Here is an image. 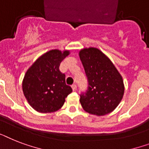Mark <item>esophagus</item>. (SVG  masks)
I'll return each mask as SVG.
<instances>
[{"mask_svg":"<svg viewBox=\"0 0 149 149\" xmlns=\"http://www.w3.org/2000/svg\"><path fill=\"white\" fill-rule=\"evenodd\" d=\"M72 90H73V91H75V90L77 89V85H76V84H72Z\"/></svg>","mask_w":149,"mask_h":149,"instance_id":"esophagus-1","label":"esophagus"}]
</instances>
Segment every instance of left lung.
Instances as JSON below:
<instances>
[{"mask_svg": "<svg viewBox=\"0 0 149 149\" xmlns=\"http://www.w3.org/2000/svg\"><path fill=\"white\" fill-rule=\"evenodd\" d=\"M85 70L88 89L80 94V103L86 112L104 116L116 108L123 97V77L111 60L97 48L79 51Z\"/></svg>", "mask_w": 149, "mask_h": 149, "instance_id": "left-lung-1", "label": "left lung"}]
</instances>
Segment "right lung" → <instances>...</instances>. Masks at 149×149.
<instances>
[{
    "mask_svg": "<svg viewBox=\"0 0 149 149\" xmlns=\"http://www.w3.org/2000/svg\"><path fill=\"white\" fill-rule=\"evenodd\" d=\"M69 54L68 50H49L26 71L23 92L29 104L37 112L57 111L63 106L65 98L72 93V88L66 84L65 74L59 69L60 63Z\"/></svg>",
    "mask_w": 149,
    "mask_h": 149,
    "instance_id": "right-lung-1",
    "label": "right lung"
}]
</instances>
